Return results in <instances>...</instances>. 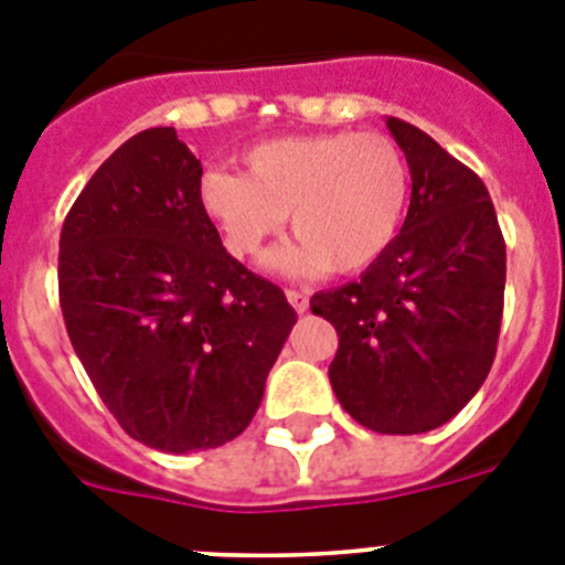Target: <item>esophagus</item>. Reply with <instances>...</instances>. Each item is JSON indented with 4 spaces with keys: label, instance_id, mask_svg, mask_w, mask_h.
Instances as JSON below:
<instances>
[{
    "label": "esophagus",
    "instance_id": "34e87169",
    "mask_svg": "<svg viewBox=\"0 0 565 565\" xmlns=\"http://www.w3.org/2000/svg\"><path fill=\"white\" fill-rule=\"evenodd\" d=\"M286 299H288V302H291L294 311H297V313H306L308 311V297L302 291H297V288H288Z\"/></svg>",
    "mask_w": 565,
    "mask_h": 565
}]
</instances>
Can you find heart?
Segmentation results:
<instances>
[{
    "label": "heart",
    "mask_w": 565,
    "mask_h": 565,
    "mask_svg": "<svg viewBox=\"0 0 565 565\" xmlns=\"http://www.w3.org/2000/svg\"><path fill=\"white\" fill-rule=\"evenodd\" d=\"M198 203L237 259L266 252L291 212L297 239L271 254L268 268L356 274L393 246L411 203V169L391 135H286L248 149L246 172H203Z\"/></svg>",
    "instance_id": "b5f03b06"
}]
</instances>
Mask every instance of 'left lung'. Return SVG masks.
<instances>
[{
  "label": "left lung",
  "mask_w": 565,
  "mask_h": 565,
  "mask_svg": "<svg viewBox=\"0 0 565 565\" xmlns=\"http://www.w3.org/2000/svg\"><path fill=\"white\" fill-rule=\"evenodd\" d=\"M387 129L411 167L402 232L359 282L319 291L311 311L339 337L328 379L362 427L416 436L450 422L498 348L507 246L472 169L398 118Z\"/></svg>",
  "instance_id": "1"
}]
</instances>
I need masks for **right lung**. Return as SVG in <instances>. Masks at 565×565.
Masks as SVG:
<instances>
[{
	"label": "right lung",
	"mask_w": 565,
	"mask_h": 565,
	"mask_svg": "<svg viewBox=\"0 0 565 565\" xmlns=\"http://www.w3.org/2000/svg\"><path fill=\"white\" fill-rule=\"evenodd\" d=\"M203 167L174 127L132 135L89 178L58 239L73 351L107 411L161 452L246 430L297 313L223 248Z\"/></svg>",
	"instance_id": "obj_1"
}]
</instances>
